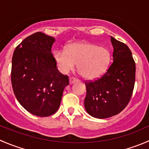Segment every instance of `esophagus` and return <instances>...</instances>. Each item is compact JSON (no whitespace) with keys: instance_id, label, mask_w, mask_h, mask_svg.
Instances as JSON below:
<instances>
[{"instance_id":"obj_1","label":"esophagus","mask_w":149,"mask_h":149,"mask_svg":"<svg viewBox=\"0 0 149 149\" xmlns=\"http://www.w3.org/2000/svg\"><path fill=\"white\" fill-rule=\"evenodd\" d=\"M77 81H79V79H76V78H74V77H70V79H69V83L70 84H73L74 82Z\"/></svg>"}]
</instances>
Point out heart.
Segmentation results:
<instances>
[{
    "label": "heart",
    "instance_id": "heart-1",
    "mask_svg": "<svg viewBox=\"0 0 149 149\" xmlns=\"http://www.w3.org/2000/svg\"><path fill=\"white\" fill-rule=\"evenodd\" d=\"M53 58L58 70L66 74L77 68L84 78L94 79L104 73L109 65L111 55L109 49L90 42H76L66 49H58Z\"/></svg>",
    "mask_w": 149,
    "mask_h": 149
}]
</instances>
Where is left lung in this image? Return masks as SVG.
<instances>
[{
    "instance_id": "1",
    "label": "left lung",
    "mask_w": 149,
    "mask_h": 149,
    "mask_svg": "<svg viewBox=\"0 0 149 149\" xmlns=\"http://www.w3.org/2000/svg\"><path fill=\"white\" fill-rule=\"evenodd\" d=\"M113 62L99 79L85 81L84 107L91 116L99 119L118 115L131 99L136 80V63L130 48L111 37Z\"/></svg>"
}]
</instances>
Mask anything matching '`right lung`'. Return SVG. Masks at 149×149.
I'll use <instances>...</instances> for the list:
<instances>
[{"instance_id": "right-lung-1", "label": "right lung", "mask_w": 149, "mask_h": 149, "mask_svg": "<svg viewBox=\"0 0 149 149\" xmlns=\"http://www.w3.org/2000/svg\"><path fill=\"white\" fill-rule=\"evenodd\" d=\"M55 40L42 32L25 38L12 58L11 84L20 104L38 117L58 111L68 76L59 72L51 48Z\"/></svg>"}]
</instances>
